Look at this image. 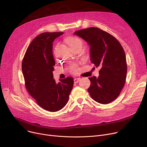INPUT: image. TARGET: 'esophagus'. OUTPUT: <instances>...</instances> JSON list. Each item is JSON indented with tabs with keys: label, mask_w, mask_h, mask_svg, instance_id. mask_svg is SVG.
<instances>
[{
	"label": "esophagus",
	"mask_w": 147,
	"mask_h": 147,
	"mask_svg": "<svg viewBox=\"0 0 147 147\" xmlns=\"http://www.w3.org/2000/svg\"><path fill=\"white\" fill-rule=\"evenodd\" d=\"M80 78H75L74 79V83H78L80 80Z\"/></svg>",
	"instance_id": "1"
}]
</instances>
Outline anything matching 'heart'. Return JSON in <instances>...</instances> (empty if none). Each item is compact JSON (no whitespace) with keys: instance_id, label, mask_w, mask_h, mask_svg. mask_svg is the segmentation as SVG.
I'll list each match as a JSON object with an SVG mask.
<instances>
[{"instance_id":"b5f03b06","label":"heart","mask_w":147,"mask_h":147,"mask_svg":"<svg viewBox=\"0 0 147 147\" xmlns=\"http://www.w3.org/2000/svg\"><path fill=\"white\" fill-rule=\"evenodd\" d=\"M67 43L69 45L70 48L73 49L78 48L79 47H82L83 42L80 38L75 36H70L67 38ZM78 65L75 63H72L69 66V69L71 73H76L78 71Z\"/></svg>"}]
</instances>
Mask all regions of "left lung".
I'll return each instance as SVG.
<instances>
[{
    "mask_svg": "<svg viewBox=\"0 0 147 147\" xmlns=\"http://www.w3.org/2000/svg\"><path fill=\"white\" fill-rule=\"evenodd\" d=\"M90 46V59L99 67V76L89 78L88 89L91 98L100 104H108L120 95L126 81L127 64L121 45L114 36L96 27L76 31Z\"/></svg>",
    "mask_w": 147,
    "mask_h": 147,
    "instance_id": "left-lung-1",
    "label": "left lung"
}]
</instances>
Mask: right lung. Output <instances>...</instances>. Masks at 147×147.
<instances>
[{
  "label": "right lung",
  "instance_id": "add662e5",
  "mask_svg": "<svg viewBox=\"0 0 147 147\" xmlns=\"http://www.w3.org/2000/svg\"><path fill=\"white\" fill-rule=\"evenodd\" d=\"M63 32L43 33L35 37L26 52L22 71L30 95L42 109L51 112L61 110L68 102L74 79L67 77L57 83L53 79L55 65L52 46Z\"/></svg>",
  "mask_w": 147,
  "mask_h": 147
}]
</instances>
